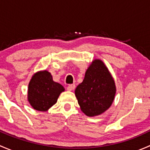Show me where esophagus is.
Listing matches in <instances>:
<instances>
[{"label":"esophagus","mask_w":150,"mask_h":150,"mask_svg":"<svg viewBox=\"0 0 150 150\" xmlns=\"http://www.w3.org/2000/svg\"><path fill=\"white\" fill-rule=\"evenodd\" d=\"M75 84H70L67 86V90L70 91L74 90V89H75Z\"/></svg>","instance_id":"obj_1"}]
</instances>
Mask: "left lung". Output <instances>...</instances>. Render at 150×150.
<instances>
[{"label": "left lung", "mask_w": 150, "mask_h": 150, "mask_svg": "<svg viewBox=\"0 0 150 150\" xmlns=\"http://www.w3.org/2000/svg\"><path fill=\"white\" fill-rule=\"evenodd\" d=\"M116 93L115 81L100 59H95L86 70L83 82L75 93L81 110L87 116L102 114L110 108Z\"/></svg>", "instance_id": "8db88e82"}]
</instances>
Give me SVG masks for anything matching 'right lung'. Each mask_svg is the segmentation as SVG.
<instances>
[{
    "instance_id": "right-lung-1",
    "label": "right lung",
    "mask_w": 150,
    "mask_h": 150,
    "mask_svg": "<svg viewBox=\"0 0 150 150\" xmlns=\"http://www.w3.org/2000/svg\"><path fill=\"white\" fill-rule=\"evenodd\" d=\"M64 91L61 84L53 81L49 72L40 71L33 75L29 83L28 99L35 110L46 112L57 103L60 93Z\"/></svg>"
}]
</instances>
